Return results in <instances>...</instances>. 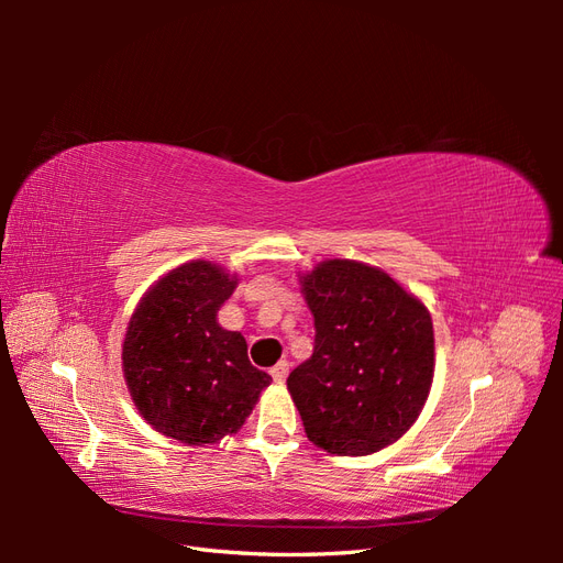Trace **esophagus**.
<instances>
[{
  "label": "esophagus",
  "instance_id": "esophagus-1",
  "mask_svg": "<svg viewBox=\"0 0 563 563\" xmlns=\"http://www.w3.org/2000/svg\"><path fill=\"white\" fill-rule=\"evenodd\" d=\"M269 376L275 383H284L286 376H288V362H279L269 368Z\"/></svg>",
  "mask_w": 563,
  "mask_h": 563
}]
</instances>
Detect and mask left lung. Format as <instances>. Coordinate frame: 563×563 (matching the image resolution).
<instances>
[{
	"label": "left lung",
	"instance_id": "1",
	"mask_svg": "<svg viewBox=\"0 0 563 563\" xmlns=\"http://www.w3.org/2000/svg\"><path fill=\"white\" fill-rule=\"evenodd\" d=\"M314 314V352L286 385L308 439L335 455H368L420 416L434 373L424 305L385 272L327 261L302 277Z\"/></svg>",
	"mask_w": 563,
	"mask_h": 563
}]
</instances>
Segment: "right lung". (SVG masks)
<instances>
[{"label":"right lung","instance_id":"obj_1","mask_svg":"<svg viewBox=\"0 0 563 563\" xmlns=\"http://www.w3.org/2000/svg\"><path fill=\"white\" fill-rule=\"evenodd\" d=\"M234 286L218 265L185 263L152 286L129 323L122 360L133 404L183 444L234 434L272 380L249 362L244 335L216 321Z\"/></svg>","mask_w":563,"mask_h":563}]
</instances>
